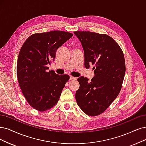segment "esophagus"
Instances as JSON below:
<instances>
[{
    "label": "esophagus",
    "mask_w": 146,
    "mask_h": 146,
    "mask_svg": "<svg viewBox=\"0 0 146 146\" xmlns=\"http://www.w3.org/2000/svg\"><path fill=\"white\" fill-rule=\"evenodd\" d=\"M76 80V78H74V77H73V76H70V80Z\"/></svg>",
    "instance_id": "obj_1"
}]
</instances>
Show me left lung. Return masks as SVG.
I'll use <instances>...</instances> for the list:
<instances>
[{"instance_id":"left-lung-1","label":"left lung","mask_w":146,"mask_h":146,"mask_svg":"<svg viewBox=\"0 0 146 146\" xmlns=\"http://www.w3.org/2000/svg\"><path fill=\"white\" fill-rule=\"evenodd\" d=\"M84 50V65H90L94 77L88 82L83 76L78 79L79 88L75 98L78 106L86 114H102L116 99L121 89L126 65L123 52L110 36L90 31H75Z\"/></svg>"}]
</instances>
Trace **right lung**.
Listing matches in <instances>:
<instances>
[{"label": "right lung", "instance_id": "right-lung-1", "mask_svg": "<svg viewBox=\"0 0 146 146\" xmlns=\"http://www.w3.org/2000/svg\"><path fill=\"white\" fill-rule=\"evenodd\" d=\"M73 35L53 31L29 36L20 50L17 75L20 87L28 103L35 110L46 111L55 106L70 76L47 71L58 48Z\"/></svg>", "mask_w": 146, "mask_h": 146}]
</instances>
